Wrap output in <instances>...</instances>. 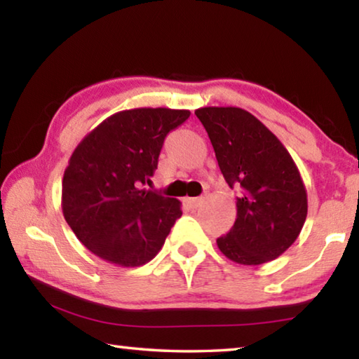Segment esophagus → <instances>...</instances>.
Listing matches in <instances>:
<instances>
[{
    "label": "esophagus",
    "instance_id": "34e87169",
    "mask_svg": "<svg viewBox=\"0 0 359 359\" xmlns=\"http://www.w3.org/2000/svg\"><path fill=\"white\" fill-rule=\"evenodd\" d=\"M188 204L191 205V208H198L202 204V198H190L188 199Z\"/></svg>",
    "mask_w": 359,
    "mask_h": 359
}]
</instances>
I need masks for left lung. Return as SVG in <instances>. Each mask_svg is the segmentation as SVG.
I'll return each instance as SVG.
<instances>
[{
  "label": "left lung",
  "instance_id": "1",
  "mask_svg": "<svg viewBox=\"0 0 359 359\" xmlns=\"http://www.w3.org/2000/svg\"><path fill=\"white\" fill-rule=\"evenodd\" d=\"M210 138L224 180L237 188V219L217 238L232 262L260 265L295 242L308 215V194L281 141L251 113L236 107L194 111Z\"/></svg>",
  "mask_w": 359,
  "mask_h": 359
}]
</instances>
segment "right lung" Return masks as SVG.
Masks as SVG:
<instances>
[{"label":"right lung","instance_id":"obj_1","mask_svg":"<svg viewBox=\"0 0 359 359\" xmlns=\"http://www.w3.org/2000/svg\"><path fill=\"white\" fill-rule=\"evenodd\" d=\"M188 117V109H126L76 146L62 179V213L95 256L121 266L157 256L180 218V202L141 185L151 184L168 133Z\"/></svg>","mask_w":359,"mask_h":359}]
</instances>
